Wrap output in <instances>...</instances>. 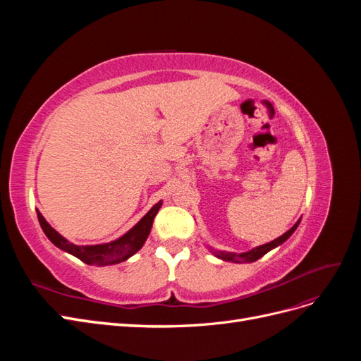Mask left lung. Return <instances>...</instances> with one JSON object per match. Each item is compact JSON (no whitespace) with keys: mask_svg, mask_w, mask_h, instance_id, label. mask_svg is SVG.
<instances>
[{"mask_svg":"<svg viewBox=\"0 0 361 361\" xmlns=\"http://www.w3.org/2000/svg\"><path fill=\"white\" fill-rule=\"evenodd\" d=\"M301 220H298L297 223H295L288 232L283 233L281 236H279L277 239H274V241L271 243H267L264 245H259V247H255L253 250H248V251H244V253H231V251H221V250H214L211 247H207L211 250V253L221 259V260H226V262H233V264H251V262H256L257 259H260L262 256H265L268 251H271L272 248H276L279 245H281L285 241H288V239L290 238V235L297 231V227L300 224Z\"/></svg>","mask_w":361,"mask_h":361,"instance_id":"1","label":"left lung"}]
</instances>
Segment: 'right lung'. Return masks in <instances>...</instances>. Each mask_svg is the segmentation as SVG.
<instances>
[{"instance_id":"add662e5","label":"right lung","mask_w":361,"mask_h":361,"mask_svg":"<svg viewBox=\"0 0 361 361\" xmlns=\"http://www.w3.org/2000/svg\"><path fill=\"white\" fill-rule=\"evenodd\" d=\"M162 200L150 207V211L141 218V220L129 231L114 241L105 243V244H96V245H76L66 238L61 236L56 228L51 227V224L45 220V216L36 209L37 218L43 233L47 235L49 241L59 247L60 250L66 251V253L78 257L87 265H96V267H106V265H116L120 262L128 260L130 256H134L137 251L145 245L146 239L150 233L152 224H154V218L157 216Z\"/></svg>"}]
</instances>
